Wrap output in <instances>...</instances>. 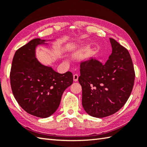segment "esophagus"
I'll list each match as a JSON object with an SVG mask.
<instances>
[{
  "label": "esophagus",
  "instance_id": "esophagus-1",
  "mask_svg": "<svg viewBox=\"0 0 147 147\" xmlns=\"http://www.w3.org/2000/svg\"><path fill=\"white\" fill-rule=\"evenodd\" d=\"M73 80L74 82H77L78 80V75L77 74H75L73 75Z\"/></svg>",
  "mask_w": 147,
  "mask_h": 147
}]
</instances>
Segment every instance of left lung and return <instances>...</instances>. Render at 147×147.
Wrapping results in <instances>:
<instances>
[{
	"mask_svg": "<svg viewBox=\"0 0 147 147\" xmlns=\"http://www.w3.org/2000/svg\"><path fill=\"white\" fill-rule=\"evenodd\" d=\"M112 54L104 64L91 59L80 64L78 81L87 114L102 118L123 107L132 92L135 73L127 50L110 38Z\"/></svg>",
	"mask_w": 147,
	"mask_h": 147,
	"instance_id": "left-lung-1",
	"label": "left lung"
}]
</instances>
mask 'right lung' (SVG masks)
<instances>
[{
	"instance_id": "1",
	"label": "right lung",
	"mask_w": 147,
	"mask_h": 147,
	"mask_svg": "<svg viewBox=\"0 0 147 147\" xmlns=\"http://www.w3.org/2000/svg\"><path fill=\"white\" fill-rule=\"evenodd\" d=\"M52 40L34 38L15 52L10 74L14 98L28 113L46 118L57 111L64 90L72 85L71 72L60 74L37 59L39 45L49 46Z\"/></svg>"
}]
</instances>
